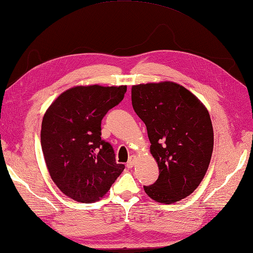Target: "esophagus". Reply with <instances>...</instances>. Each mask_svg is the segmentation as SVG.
Here are the masks:
<instances>
[{
	"mask_svg": "<svg viewBox=\"0 0 253 253\" xmlns=\"http://www.w3.org/2000/svg\"><path fill=\"white\" fill-rule=\"evenodd\" d=\"M135 161H136V157L135 156H131L130 159H128V161L126 162V167L127 168H133L134 165H135Z\"/></svg>",
	"mask_w": 253,
	"mask_h": 253,
	"instance_id": "esophagus-1",
	"label": "esophagus"
}]
</instances>
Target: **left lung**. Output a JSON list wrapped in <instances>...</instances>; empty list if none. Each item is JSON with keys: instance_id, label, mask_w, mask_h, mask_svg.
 Here are the masks:
<instances>
[{"instance_id": "left-lung-1", "label": "left lung", "mask_w": 253, "mask_h": 253, "mask_svg": "<svg viewBox=\"0 0 253 253\" xmlns=\"http://www.w3.org/2000/svg\"><path fill=\"white\" fill-rule=\"evenodd\" d=\"M132 106L147 127L150 153L159 177L145 193L161 204H174L203 181L213 150V127L205 105L171 81L132 86Z\"/></svg>"}]
</instances>
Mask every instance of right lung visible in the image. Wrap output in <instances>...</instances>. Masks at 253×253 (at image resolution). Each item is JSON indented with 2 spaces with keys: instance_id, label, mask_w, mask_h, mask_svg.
I'll return each mask as SVG.
<instances>
[{
  "instance_id": "right-lung-1",
  "label": "right lung",
  "mask_w": 253,
  "mask_h": 253,
  "mask_svg": "<svg viewBox=\"0 0 253 253\" xmlns=\"http://www.w3.org/2000/svg\"><path fill=\"white\" fill-rule=\"evenodd\" d=\"M126 85L74 86L61 93L42 120L44 160L61 192L78 203L103 198L125 165L100 137L102 119L125 97Z\"/></svg>"
}]
</instances>
